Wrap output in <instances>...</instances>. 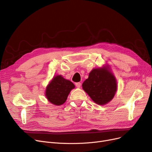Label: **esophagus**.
<instances>
[{
	"instance_id": "1",
	"label": "esophagus",
	"mask_w": 152,
	"mask_h": 152,
	"mask_svg": "<svg viewBox=\"0 0 152 152\" xmlns=\"http://www.w3.org/2000/svg\"><path fill=\"white\" fill-rule=\"evenodd\" d=\"M75 86H77V88H80V86H81V83H80V82L76 83H75Z\"/></svg>"
}]
</instances>
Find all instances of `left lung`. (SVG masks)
Wrapping results in <instances>:
<instances>
[{"label": "left lung", "instance_id": "left-lung-1", "mask_svg": "<svg viewBox=\"0 0 152 152\" xmlns=\"http://www.w3.org/2000/svg\"><path fill=\"white\" fill-rule=\"evenodd\" d=\"M82 88L99 105L110 102L116 93L118 85L109 65L93 69L83 83Z\"/></svg>", "mask_w": 152, "mask_h": 152}]
</instances>
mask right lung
<instances>
[{"label":"right lung","mask_w":152,"mask_h":152,"mask_svg":"<svg viewBox=\"0 0 152 152\" xmlns=\"http://www.w3.org/2000/svg\"><path fill=\"white\" fill-rule=\"evenodd\" d=\"M74 88L75 85L72 82L61 75H56L47 85L45 96L50 103L60 106L66 102L70 91Z\"/></svg>","instance_id":"right-lung-1"}]
</instances>
